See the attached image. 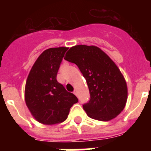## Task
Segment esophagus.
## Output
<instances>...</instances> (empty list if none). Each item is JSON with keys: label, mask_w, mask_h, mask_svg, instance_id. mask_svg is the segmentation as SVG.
<instances>
[{"label": "esophagus", "mask_w": 151, "mask_h": 151, "mask_svg": "<svg viewBox=\"0 0 151 151\" xmlns=\"http://www.w3.org/2000/svg\"><path fill=\"white\" fill-rule=\"evenodd\" d=\"M73 93H74V94H76V95H77V91H76V90H75Z\"/></svg>", "instance_id": "obj_1"}]
</instances>
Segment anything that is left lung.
<instances>
[{"instance_id": "8db88e82", "label": "left lung", "mask_w": 151, "mask_h": 151, "mask_svg": "<svg viewBox=\"0 0 151 151\" xmlns=\"http://www.w3.org/2000/svg\"><path fill=\"white\" fill-rule=\"evenodd\" d=\"M64 59L77 65L86 79L90 100L83 109L89 117L109 121L123 110L128 95L123 76L109 56L95 46L76 45Z\"/></svg>"}]
</instances>
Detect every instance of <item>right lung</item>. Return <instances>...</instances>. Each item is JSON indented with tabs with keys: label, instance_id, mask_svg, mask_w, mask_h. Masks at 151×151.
<instances>
[{
	"label": "right lung",
	"instance_id": "obj_1",
	"mask_svg": "<svg viewBox=\"0 0 151 151\" xmlns=\"http://www.w3.org/2000/svg\"><path fill=\"white\" fill-rule=\"evenodd\" d=\"M68 47L49 48L38 57L31 69L25 88V100L36 120L45 125L65 121L78 101L57 82V75Z\"/></svg>",
	"mask_w": 151,
	"mask_h": 151
}]
</instances>
